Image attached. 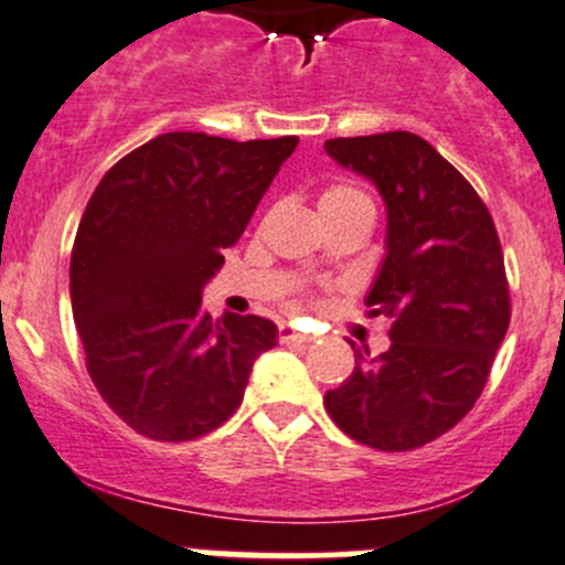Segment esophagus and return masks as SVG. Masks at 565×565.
<instances>
[{
  "label": "esophagus",
  "instance_id": "obj_1",
  "mask_svg": "<svg viewBox=\"0 0 565 565\" xmlns=\"http://www.w3.org/2000/svg\"><path fill=\"white\" fill-rule=\"evenodd\" d=\"M278 340H281L284 345H305V342H310L313 337L300 332V329H295L291 323H278Z\"/></svg>",
  "mask_w": 565,
  "mask_h": 565
}]
</instances>
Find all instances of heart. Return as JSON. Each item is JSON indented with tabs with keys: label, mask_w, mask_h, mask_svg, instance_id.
<instances>
[{
	"label": "heart",
	"mask_w": 565,
	"mask_h": 565,
	"mask_svg": "<svg viewBox=\"0 0 565 565\" xmlns=\"http://www.w3.org/2000/svg\"><path fill=\"white\" fill-rule=\"evenodd\" d=\"M359 199H366V196L361 191H355L353 185L337 183V185L323 188L319 204L321 206H340V204H350V201H359Z\"/></svg>",
	"instance_id": "b5f03b06"
}]
</instances>
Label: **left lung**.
<instances>
[{
    "instance_id": "8db88e82",
    "label": "left lung",
    "mask_w": 565,
    "mask_h": 565,
    "mask_svg": "<svg viewBox=\"0 0 565 565\" xmlns=\"http://www.w3.org/2000/svg\"><path fill=\"white\" fill-rule=\"evenodd\" d=\"M323 148L385 201V260L366 305L393 321L377 359L350 342L353 372L323 406L359 444L417 449L451 430L489 380L510 327L502 244L476 188L419 135L334 138Z\"/></svg>"
}]
</instances>
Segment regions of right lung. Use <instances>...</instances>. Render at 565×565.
Returning <instances> with one entry per match:
<instances>
[{
	"mask_svg": "<svg viewBox=\"0 0 565 565\" xmlns=\"http://www.w3.org/2000/svg\"><path fill=\"white\" fill-rule=\"evenodd\" d=\"M295 148V135L167 132L97 183L71 252V308L97 393L140 436L212 433L276 345L274 321L212 319L201 289Z\"/></svg>",
	"mask_w": 565,
	"mask_h": 565,
	"instance_id": "add662e5",
	"label": "right lung"
}]
</instances>
